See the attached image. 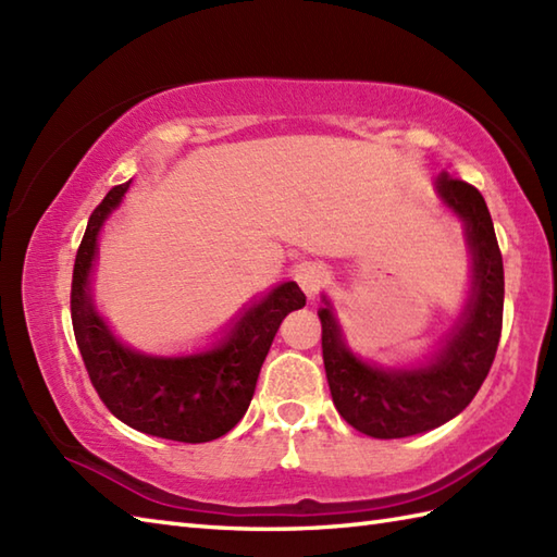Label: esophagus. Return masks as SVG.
<instances>
[{"label": "esophagus", "mask_w": 557, "mask_h": 557, "mask_svg": "<svg viewBox=\"0 0 557 557\" xmlns=\"http://www.w3.org/2000/svg\"><path fill=\"white\" fill-rule=\"evenodd\" d=\"M297 282H299V287L304 289V294L309 299H315L318 297V292H321L323 287H325V282H327V268L323 265V263H301L299 268H297Z\"/></svg>", "instance_id": "34e87169"}]
</instances>
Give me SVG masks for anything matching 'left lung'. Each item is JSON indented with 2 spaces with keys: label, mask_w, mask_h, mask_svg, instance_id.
Masks as SVG:
<instances>
[{
  "label": "left lung",
  "mask_w": 557,
  "mask_h": 557,
  "mask_svg": "<svg viewBox=\"0 0 557 557\" xmlns=\"http://www.w3.org/2000/svg\"><path fill=\"white\" fill-rule=\"evenodd\" d=\"M435 191L465 222L471 251V292L459 321L429 359L385 369L349 349L323 297V363L339 417L371 437H407L433 431L469 407L486 381L503 330L505 275L486 200L449 174H437Z\"/></svg>",
  "instance_id": "8db88e82"
}]
</instances>
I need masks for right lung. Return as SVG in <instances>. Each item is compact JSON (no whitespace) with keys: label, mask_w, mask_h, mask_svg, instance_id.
<instances>
[{"label":"right lung","mask_w":557,"mask_h":557,"mask_svg":"<svg viewBox=\"0 0 557 557\" xmlns=\"http://www.w3.org/2000/svg\"><path fill=\"white\" fill-rule=\"evenodd\" d=\"M132 182L114 186L92 210L71 280V323L83 363L116 419L132 429L176 443H208L242 421L272 339L285 315L306 306L297 282H282L246 306L206 351L152 357L114 337L96 311L90 272L104 220L120 208Z\"/></svg>","instance_id":"right-lung-1"}]
</instances>
